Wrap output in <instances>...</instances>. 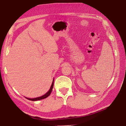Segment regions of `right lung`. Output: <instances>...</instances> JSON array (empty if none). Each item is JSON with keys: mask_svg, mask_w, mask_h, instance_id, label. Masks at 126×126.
I'll list each match as a JSON object with an SVG mask.
<instances>
[{"mask_svg": "<svg viewBox=\"0 0 126 126\" xmlns=\"http://www.w3.org/2000/svg\"><path fill=\"white\" fill-rule=\"evenodd\" d=\"M54 79L53 80V81H52V83L51 84V86L50 87V89H49V90L48 91V92L45 94L44 95H43V96H42L41 97H37V98H27L26 97V99H27L28 100H32V101H37V100H41V99H45L46 98L48 97L49 95L50 94L51 91H52V88H53V86H54Z\"/></svg>", "mask_w": 126, "mask_h": 126, "instance_id": "right-lung-1", "label": "right lung"}]
</instances>
